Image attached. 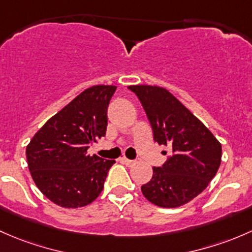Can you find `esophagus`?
Listing matches in <instances>:
<instances>
[{
  "instance_id": "1",
  "label": "esophagus",
  "mask_w": 252,
  "mask_h": 252,
  "mask_svg": "<svg viewBox=\"0 0 252 252\" xmlns=\"http://www.w3.org/2000/svg\"><path fill=\"white\" fill-rule=\"evenodd\" d=\"M121 161H123L124 164L127 165V166H132V165H134V161H133V160H129V159H127V158H123V159H121Z\"/></svg>"
}]
</instances>
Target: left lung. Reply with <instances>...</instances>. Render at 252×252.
Returning <instances> with one entry per match:
<instances>
[{"label":"left lung","instance_id":"1","mask_svg":"<svg viewBox=\"0 0 252 252\" xmlns=\"http://www.w3.org/2000/svg\"><path fill=\"white\" fill-rule=\"evenodd\" d=\"M128 90L141 100L154 141L172 150L161 167H153L152 180L142 186V193L157 206H182L198 196L217 173L221 143L166 88L136 85Z\"/></svg>","mask_w":252,"mask_h":252}]
</instances>
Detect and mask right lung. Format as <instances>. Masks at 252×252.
Masks as SVG:
<instances>
[{"label":"right lung","mask_w":252,"mask_h":252,"mask_svg":"<svg viewBox=\"0 0 252 252\" xmlns=\"http://www.w3.org/2000/svg\"><path fill=\"white\" fill-rule=\"evenodd\" d=\"M115 90L110 85L85 90L52 116L28 144L31 177L52 203L76 209L91 204L102 193L115 160L91 157L87 149L105 136L108 105Z\"/></svg>","instance_id":"1"}]
</instances>
